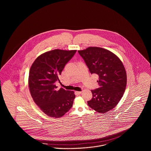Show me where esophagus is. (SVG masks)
<instances>
[{"mask_svg": "<svg viewBox=\"0 0 151 151\" xmlns=\"http://www.w3.org/2000/svg\"><path fill=\"white\" fill-rule=\"evenodd\" d=\"M76 93L77 94H80L81 93V92H80V91H76Z\"/></svg>", "mask_w": 151, "mask_h": 151, "instance_id": "obj_1", "label": "esophagus"}]
</instances>
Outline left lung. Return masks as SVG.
Instances as JSON below:
<instances>
[{"label":"left lung","instance_id":"8db88e82","mask_svg":"<svg viewBox=\"0 0 151 151\" xmlns=\"http://www.w3.org/2000/svg\"><path fill=\"white\" fill-rule=\"evenodd\" d=\"M78 52L91 73L99 76V88L91 90L93 97L88 105L100 113L108 112L115 107L124 92L127 84L124 67L114 54L101 47H89Z\"/></svg>","mask_w":151,"mask_h":151}]
</instances>
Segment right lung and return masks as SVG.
Returning <instances> with one entry per match:
<instances>
[{
	"mask_svg": "<svg viewBox=\"0 0 151 151\" xmlns=\"http://www.w3.org/2000/svg\"><path fill=\"white\" fill-rule=\"evenodd\" d=\"M76 50L55 49L46 52L37 58L29 74V90L33 101L43 113L50 117L60 118L72 108L75 95L73 91L62 88L57 89L65 65Z\"/></svg>",
	"mask_w": 151,
	"mask_h": 151,
	"instance_id": "1",
	"label": "right lung"
}]
</instances>
